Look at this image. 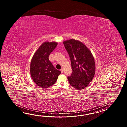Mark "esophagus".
<instances>
[{
    "mask_svg": "<svg viewBox=\"0 0 127 127\" xmlns=\"http://www.w3.org/2000/svg\"><path fill=\"white\" fill-rule=\"evenodd\" d=\"M61 72L62 73H64V69L63 68H61Z\"/></svg>",
    "mask_w": 127,
    "mask_h": 127,
    "instance_id": "obj_1",
    "label": "esophagus"
}]
</instances>
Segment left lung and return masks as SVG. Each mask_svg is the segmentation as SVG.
Here are the masks:
<instances>
[{"instance_id": "1", "label": "left lung", "mask_w": 127, "mask_h": 127, "mask_svg": "<svg viewBox=\"0 0 127 127\" xmlns=\"http://www.w3.org/2000/svg\"><path fill=\"white\" fill-rule=\"evenodd\" d=\"M70 57L73 72L67 79L70 85L77 90L85 89L95 76V59L84 44L74 39L63 42Z\"/></svg>"}]
</instances>
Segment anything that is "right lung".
<instances>
[{
    "label": "right lung",
    "instance_id": "1",
    "mask_svg": "<svg viewBox=\"0 0 127 127\" xmlns=\"http://www.w3.org/2000/svg\"><path fill=\"white\" fill-rule=\"evenodd\" d=\"M56 42H45L33 54L30 63V71L33 82L38 86L47 88L54 84L61 72L49 60V54L56 47Z\"/></svg>",
    "mask_w": 127,
    "mask_h": 127
}]
</instances>
